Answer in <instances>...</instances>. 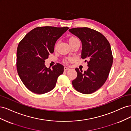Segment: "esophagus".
<instances>
[{"label": "esophagus", "instance_id": "esophagus-1", "mask_svg": "<svg viewBox=\"0 0 131 131\" xmlns=\"http://www.w3.org/2000/svg\"><path fill=\"white\" fill-rule=\"evenodd\" d=\"M70 70V69L69 68H68V67H65L64 68V71H67V70Z\"/></svg>", "mask_w": 131, "mask_h": 131}]
</instances>
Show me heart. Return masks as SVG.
I'll return each instance as SVG.
<instances>
[{
	"instance_id": "1",
	"label": "heart",
	"mask_w": 131,
	"mask_h": 131,
	"mask_svg": "<svg viewBox=\"0 0 131 131\" xmlns=\"http://www.w3.org/2000/svg\"><path fill=\"white\" fill-rule=\"evenodd\" d=\"M76 40H78L77 38H75V37H71V38H70L69 39V43H71V42H73L74 41ZM58 44V43H56V45H55V46H54V48H55V49H56L57 47ZM70 60H71V59H69V58L67 59H66V60L64 61V62H65V63H68V62H69Z\"/></svg>"
}]
</instances>
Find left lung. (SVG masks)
Instances as JSON below:
<instances>
[{"instance_id": "left-lung-1", "label": "left lung", "mask_w": 131, "mask_h": 131, "mask_svg": "<svg viewBox=\"0 0 131 131\" xmlns=\"http://www.w3.org/2000/svg\"><path fill=\"white\" fill-rule=\"evenodd\" d=\"M69 31L80 39L81 57L89 60V68L84 73L75 69L78 75L73 86L80 93H93L104 85L109 74L113 61L110 45L103 35L89 28H74Z\"/></svg>"}]
</instances>
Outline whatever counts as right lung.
Listing matches in <instances>:
<instances>
[{"mask_svg": "<svg viewBox=\"0 0 131 131\" xmlns=\"http://www.w3.org/2000/svg\"><path fill=\"white\" fill-rule=\"evenodd\" d=\"M68 27H38L27 33L19 42L16 67L21 81L31 92L43 94L54 89L57 78L64 72L63 65L57 63L47 68L45 60L54 51L57 39Z\"/></svg>", "mask_w": 131, "mask_h": 131, "instance_id": "obj_1", "label": "right lung"}]
</instances>
